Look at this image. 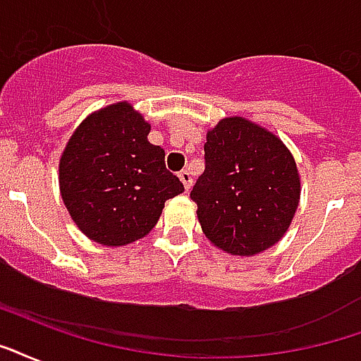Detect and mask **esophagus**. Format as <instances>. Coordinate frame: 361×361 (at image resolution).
I'll use <instances>...</instances> for the list:
<instances>
[{"mask_svg": "<svg viewBox=\"0 0 361 361\" xmlns=\"http://www.w3.org/2000/svg\"><path fill=\"white\" fill-rule=\"evenodd\" d=\"M178 176H180V180H181V183H183V187H185L187 191H189V189H191V185H192V174H191V172H189V170H181Z\"/></svg>", "mask_w": 361, "mask_h": 361, "instance_id": "1", "label": "esophagus"}]
</instances>
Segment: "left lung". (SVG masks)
<instances>
[{
	"label": "left lung",
	"instance_id": "8db88e82",
	"mask_svg": "<svg viewBox=\"0 0 361 361\" xmlns=\"http://www.w3.org/2000/svg\"><path fill=\"white\" fill-rule=\"evenodd\" d=\"M206 169L191 191L206 238L252 257L286 235L301 199V176L276 134L246 117H225L206 134Z\"/></svg>",
	"mask_w": 361,
	"mask_h": 361
}]
</instances>
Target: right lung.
<instances>
[{
    "mask_svg": "<svg viewBox=\"0 0 361 361\" xmlns=\"http://www.w3.org/2000/svg\"><path fill=\"white\" fill-rule=\"evenodd\" d=\"M151 125L130 102L87 115L59 162L64 206L82 235L117 247L144 238L164 202L183 183L164 164V149L147 140Z\"/></svg>",
    "mask_w": 361,
    "mask_h": 361,
    "instance_id": "add662e5",
    "label": "right lung"
}]
</instances>
